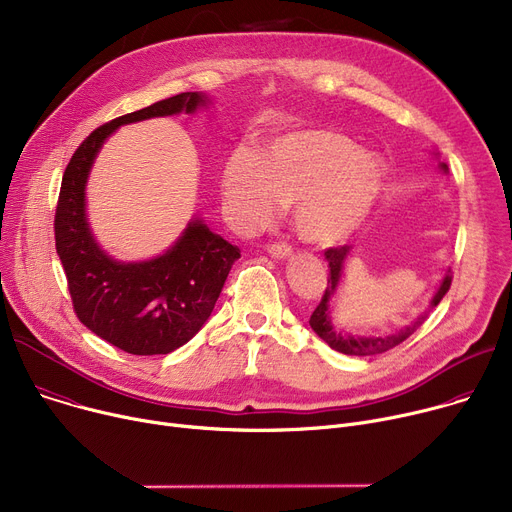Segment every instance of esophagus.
I'll use <instances>...</instances> for the list:
<instances>
[{"label": "esophagus", "mask_w": 512, "mask_h": 512, "mask_svg": "<svg viewBox=\"0 0 512 512\" xmlns=\"http://www.w3.org/2000/svg\"><path fill=\"white\" fill-rule=\"evenodd\" d=\"M291 246H287V244H277V242H274V244H270L268 246V254L272 256V258H287V256H291Z\"/></svg>", "instance_id": "obj_1"}]
</instances>
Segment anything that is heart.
I'll return each mask as SVG.
<instances>
[{
	"instance_id": "obj_1",
	"label": "heart",
	"mask_w": 512,
	"mask_h": 512,
	"mask_svg": "<svg viewBox=\"0 0 512 512\" xmlns=\"http://www.w3.org/2000/svg\"><path fill=\"white\" fill-rule=\"evenodd\" d=\"M383 186L377 155L330 129H301L270 141L260 155L235 151L223 170L227 215L256 229L291 205L299 238L334 246L369 217Z\"/></svg>"
}]
</instances>
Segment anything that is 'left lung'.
Segmentation results:
<instances>
[{
    "label": "left lung",
    "mask_w": 512,
    "mask_h": 512,
    "mask_svg": "<svg viewBox=\"0 0 512 512\" xmlns=\"http://www.w3.org/2000/svg\"><path fill=\"white\" fill-rule=\"evenodd\" d=\"M441 168L447 170L445 164H441ZM324 256H326L328 268H330V272H328V285H326V289H324L322 301L318 303V307L313 309V313H311L309 326H311V330L316 332L330 348L342 352V355H355V357H373V355H381V352H385V350H389V348H393V346H398V344H402L406 338H410V336L424 324V320L428 318V313L424 311L422 316H420L414 324L402 328V330L396 332V334L379 336V338H373V336H371V338H367V336H350V334L336 332L334 326H332V320H330V303H332V299H334V295H336V289H338V285H340L342 272H344V264H346V260H348V256H350V246L328 248V250L324 252ZM451 281H453V274H451V270H447V274H445V279H443V283H441L437 295L432 297V301H430V307H437V305L441 303V299L447 295V291H449V287H451Z\"/></svg>",
    "instance_id": "8db88e82"
}]
</instances>
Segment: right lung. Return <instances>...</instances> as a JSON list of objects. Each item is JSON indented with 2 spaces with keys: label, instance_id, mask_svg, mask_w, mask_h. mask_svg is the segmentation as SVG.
I'll return each mask as SVG.
<instances>
[{
  "label": "right lung",
  "instance_id": "1",
  "mask_svg": "<svg viewBox=\"0 0 512 512\" xmlns=\"http://www.w3.org/2000/svg\"><path fill=\"white\" fill-rule=\"evenodd\" d=\"M205 102L207 96L199 92H182L123 114L92 131L63 172L55 246L73 311L96 336L131 355H168L199 332L240 258V248L194 219L166 254L145 262L112 260L88 225L86 180L102 143L121 125L190 114Z\"/></svg>",
  "mask_w": 512,
  "mask_h": 512
}]
</instances>
